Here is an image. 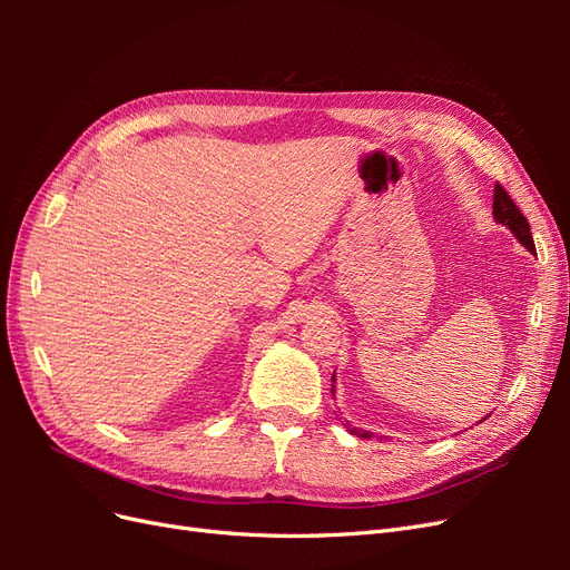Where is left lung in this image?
<instances>
[{
    "label": "left lung",
    "instance_id": "8db88e82",
    "mask_svg": "<svg viewBox=\"0 0 570 570\" xmlns=\"http://www.w3.org/2000/svg\"><path fill=\"white\" fill-rule=\"evenodd\" d=\"M492 214H494V220H497V223H502V226H507V228L513 233V237L519 239V243H521L528 252H532V254H534V245H532V235H530L528 220H525V216L519 212V206L513 204V199L509 197L507 189H504L502 185H499V183L494 185ZM333 394H335V373H333ZM344 428H347L350 433H352V435H356V438H366V440H371V438H373V435L368 433V430L352 428L350 423H344Z\"/></svg>",
    "mask_w": 570,
    "mask_h": 570
}]
</instances>
